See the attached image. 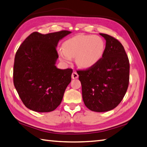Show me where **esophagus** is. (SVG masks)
Here are the masks:
<instances>
[{"label":"esophagus","instance_id":"1","mask_svg":"<svg viewBox=\"0 0 147 147\" xmlns=\"http://www.w3.org/2000/svg\"><path fill=\"white\" fill-rule=\"evenodd\" d=\"M71 77H72V78H73V79H76V78H78V74L76 71H74L73 73H72Z\"/></svg>","mask_w":147,"mask_h":147}]
</instances>
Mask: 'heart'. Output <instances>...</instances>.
Returning a JSON list of instances; mask_svg holds the SVG:
<instances>
[{
  "instance_id": "heart-1",
  "label": "heart",
  "mask_w": 147,
  "mask_h": 147,
  "mask_svg": "<svg viewBox=\"0 0 147 147\" xmlns=\"http://www.w3.org/2000/svg\"><path fill=\"white\" fill-rule=\"evenodd\" d=\"M105 49V42L100 36L78 34L64 42L63 49L59 50L58 54L63 62L69 63L72 58H75L80 67L89 69L100 62Z\"/></svg>"
}]
</instances>
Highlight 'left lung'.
<instances>
[{
  "mask_svg": "<svg viewBox=\"0 0 147 147\" xmlns=\"http://www.w3.org/2000/svg\"><path fill=\"white\" fill-rule=\"evenodd\" d=\"M100 34L106 40L102 58L94 67L77 73L85 106L92 111L102 113L113 110L123 98L129 86L130 65L118 40L109 34Z\"/></svg>",
  "mask_w": 147,
  "mask_h": 147,
  "instance_id": "left-lung-1",
  "label": "left lung"
}]
</instances>
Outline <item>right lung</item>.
Masks as SVG:
<instances>
[{
    "label": "right lung",
    "mask_w": 147,
    "mask_h": 147,
    "mask_svg": "<svg viewBox=\"0 0 147 147\" xmlns=\"http://www.w3.org/2000/svg\"><path fill=\"white\" fill-rule=\"evenodd\" d=\"M71 33L61 31L48 34L34 32L16 53L13 83L26 107L38 113L51 112L62 102L71 81L73 70L57 67L60 40Z\"/></svg>",
    "instance_id": "1"
}]
</instances>
